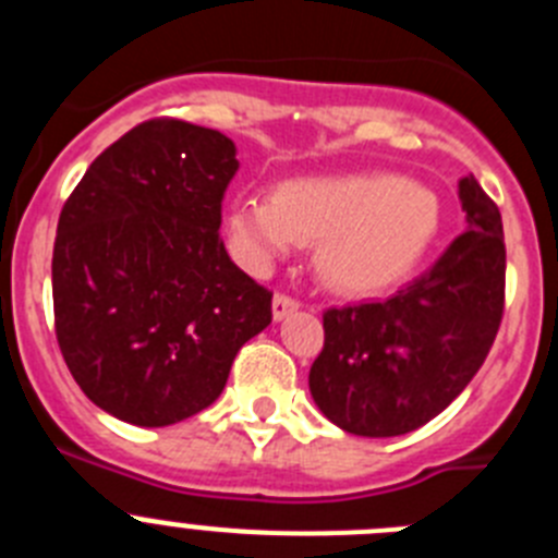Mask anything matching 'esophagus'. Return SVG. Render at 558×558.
<instances>
[{
  "instance_id": "obj_1",
  "label": "esophagus",
  "mask_w": 558,
  "mask_h": 558,
  "mask_svg": "<svg viewBox=\"0 0 558 558\" xmlns=\"http://www.w3.org/2000/svg\"><path fill=\"white\" fill-rule=\"evenodd\" d=\"M295 310H299V302H295L293 295H288V293H276L274 295V318H276V322L288 318V315L295 313Z\"/></svg>"
}]
</instances>
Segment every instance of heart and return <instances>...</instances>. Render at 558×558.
<instances>
[{
  "mask_svg": "<svg viewBox=\"0 0 558 558\" xmlns=\"http://www.w3.org/2000/svg\"><path fill=\"white\" fill-rule=\"evenodd\" d=\"M436 192L393 172L290 179L270 198L240 195L226 226L248 268L315 243V268L340 293H377L413 270L438 231Z\"/></svg>",
  "mask_w": 558,
  "mask_h": 558,
  "instance_id": "b5f03b06",
  "label": "heart"
}]
</instances>
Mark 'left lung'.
Segmentation results:
<instances>
[{"instance_id":"obj_1","label":"left lung","mask_w":558,"mask_h":558,"mask_svg":"<svg viewBox=\"0 0 558 558\" xmlns=\"http://www.w3.org/2000/svg\"><path fill=\"white\" fill-rule=\"evenodd\" d=\"M466 231L383 302L324 313L310 393L354 436L388 438L427 425L470 386L506 307V243L495 201L475 175L458 181Z\"/></svg>"}]
</instances>
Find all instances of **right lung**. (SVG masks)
<instances>
[{"label": "right lung", "mask_w": 558, "mask_h": 558, "mask_svg": "<svg viewBox=\"0 0 558 558\" xmlns=\"http://www.w3.org/2000/svg\"><path fill=\"white\" fill-rule=\"evenodd\" d=\"M229 136L147 120L88 165L58 218L56 338L97 408L128 425H175L223 391L270 293L220 240L240 161Z\"/></svg>", "instance_id": "right-lung-1"}]
</instances>
